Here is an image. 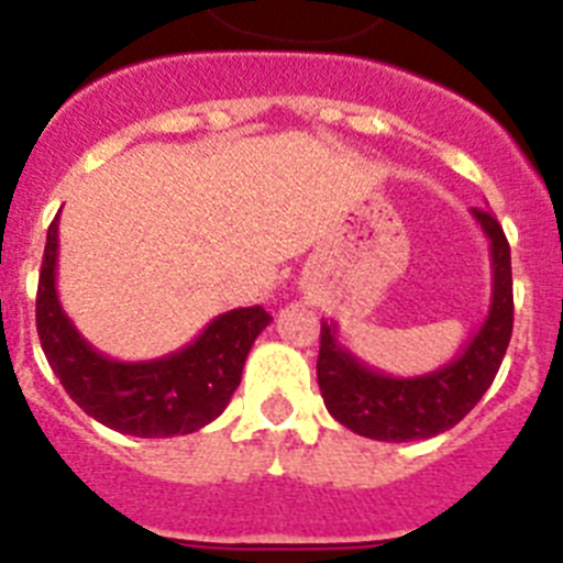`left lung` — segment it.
Wrapping results in <instances>:
<instances>
[{"label":"left lung","mask_w":563,"mask_h":563,"mask_svg":"<svg viewBox=\"0 0 563 563\" xmlns=\"http://www.w3.org/2000/svg\"><path fill=\"white\" fill-rule=\"evenodd\" d=\"M471 213L490 239L494 292L485 321L454 361L429 375H383L338 343L335 324L321 321L316 366L321 397L327 411L355 434L380 442L429 440L454 429L490 389L514 332V273L499 222L482 208Z\"/></svg>","instance_id":"left-lung-1"}]
</instances>
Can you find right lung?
<instances>
[{"instance_id":"add662e5","label":"right lung","mask_w":563,"mask_h":563,"mask_svg":"<svg viewBox=\"0 0 563 563\" xmlns=\"http://www.w3.org/2000/svg\"><path fill=\"white\" fill-rule=\"evenodd\" d=\"M58 217L47 228L36 292V330L49 369L67 395L107 429L132 437L191 434L225 411L258 332L265 307L222 312L188 346L154 361H114L84 341L56 292Z\"/></svg>"}]
</instances>
